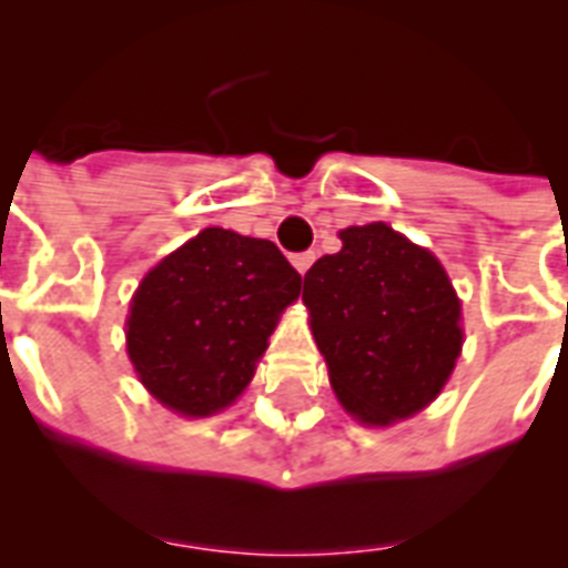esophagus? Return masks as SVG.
<instances>
[{
    "label": "esophagus",
    "instance_id": "esophagus-1",
    "mask_svg": "<svg viewBox=\"0 0 568 568\" xmlns=\"http://www.w3.org/2000/svg\"><path fill=\"white\" fill-rule=\"evenodd\" d=\"M313 261H316V252H298V255H293V266L302 275L307 273L310 266H313Z\"/></svg>",
    "mask_w": 568,
    "mask_h": 568
}]
</instances>
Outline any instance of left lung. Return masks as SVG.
Here are the masks:
<instances>
[{
  "label": "left lung",
  "instance_id": "1",
  "mask_svg": "<svg viewBox=\"0 0 568 568\" xmlns=\"http://www.w3.org/2000/svg\"><path fill=\"white\" fill-rule=\"evenodd\" d=\"M304 275L310 331L344 410L385 428L439 396L463 351V310L434 252L387 224L347 226Z\"/></svg>",
  "mask_w": 568,
  "mask_h": 568
}]
</instances>
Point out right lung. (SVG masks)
<instances>
[{"instance_id":"add662e5","label":"right lung","mask_w":568,"mask_h":568,"mask_svg":"<svg viewBox=\"0 0 568 568\" xmlns=\"http://www.w3.org/2000/svg\"><path fill=\"white\" fill-rule=\"evenodd\" d=\"M298 293L302 275L273 241L221 226L197 232L134 293L125 351L138 379L181 416L230 408Z\"/></svg>"}]
</instances>
